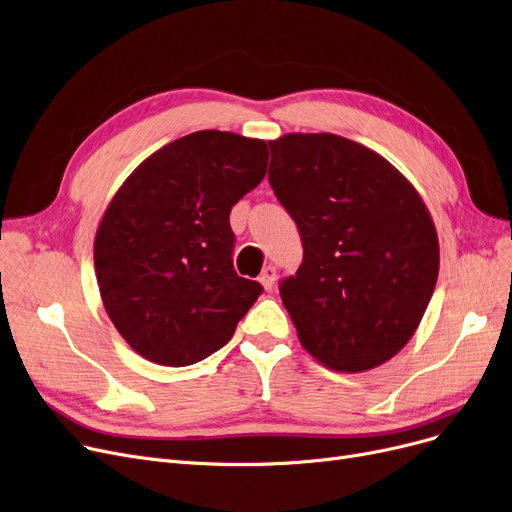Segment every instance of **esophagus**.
<instances>
[{
    "mask_svg": "<svg viewBox=\"0 0 512 512\" xmlns=\"http://www.w3.org/2000/svg\"><path fill=\"white\" fill-rule=\"evenodd\" d=\"M259 282L263 284L265 291H272V288L276 286V268H274V265H265V268L259 274Z\"/></svg>",
    "mask_w": 512,
    "mask_h": 512,
    "instance_id": "esophagus-1",
    "label": "esophagus"
}]
</instances>
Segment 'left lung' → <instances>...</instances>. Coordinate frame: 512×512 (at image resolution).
I'll use <instances>...</instances> for the list:
<instances>
[{"label":"left lung","mask_w":512,"mask_h":512,"mask_svg":"<svg viewBox=\"0 0 512 512\" xmlns=\"http://www.w3.org/2000/svg\"><path fill=\"white\" fill-rule=\"evenodd\" d=\"M270 184L293 217L303 263L280 282L301 345L337 372L391 360L435 291L439 240L414 186L374 150L335 133L268 142Z\"/></svg>","instance_id":"8db88e82"}]
</instances>
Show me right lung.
<instances>
[{
	"label": "right lung",
	"instance_id": "right-lung-1",
	"mask_svg": "<svg viewBox=\"0 0 512 512\" xmlns=\"http://www.w3.org/2000/svg\"><path fill=\"white\" fill-rule=\"evenodd\" d=\"M268 167L263 140L205 129L133 171L94 242L102 303L142 358L190 366L224 347L263 286L234 270L230 211Z\"/></svg>",
	"mask_w": 512,
	"mask_h": 512
}]
</instances>
